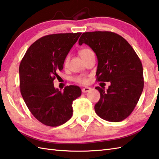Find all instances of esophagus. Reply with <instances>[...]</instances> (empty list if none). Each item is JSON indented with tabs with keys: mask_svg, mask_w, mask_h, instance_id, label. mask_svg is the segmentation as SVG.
Here are the masks:
<instances>
[{
	"mask_svg": "<svg viewBox=\"0 0 159 159\" xmlns=\"http://www.w3.org/2000/svg\"><path fill=\"white\" fill-rule=\"evenodd\" d=\"M90 90H91V88H89V87H85V88H83L82 89V92H83V93H85V92H88Z\"/></svg>",
	"mask_w": 159,
	"mask_h": 159,
	"instance_id": "esophagus-1",
	"label": "esophagus"
}]
</instances>
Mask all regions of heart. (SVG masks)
<instances>
[{"mask_svg": "<svg viewBox=\"0 0 159 159\" xmlns=\"http://www.w3.org/2000/svg\"><path fill=\"white\" fill-rule=\"evenodd\" d=\"M92 53H93V51H92L90 48H82V49H80L79 51L80 56H81L82 59H83L85 57L87 56L88 55ZM69 59H70V56H67L65 57V58L64 60V65L65 66L67 65L68 62H69ZM73 79L74 81L79 83H83V84H85V83H88V79L85 76H83V75H79V76H75Z\"/></svg>", "mask_w": 159, "mask_h": 159, "instance_id": "heart-1", "label": "heart"}]
</instances>
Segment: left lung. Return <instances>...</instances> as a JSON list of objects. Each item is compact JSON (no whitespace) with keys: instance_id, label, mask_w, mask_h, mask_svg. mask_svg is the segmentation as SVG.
Here are the masks:
<instances>
[{"instance_id":"1","label":"left lung","mask_w":159,"mask_h":159,"mask_svg":"<svg viewBox=\"0 0 159 159\" xmlns=\"http://www.w3.org/2000/svg\"><path fill=\"white\" fill-rule=\"evenodd\" d=\"M83 43L97 55V81L111 83L106 90L95 88L100 92L95 112L109 122L124 120L134 110L143 90V70L139 57L125 38L112 32L84 33L79 40V45Z\"/></svg>"}]
</instances>
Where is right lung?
I'll return each instance as SVG.
<instances>
[{"label": "right lung", "instance_id": "add662e5", "mask_svg": "<svg viewBox=\"0 0 159 159\" xmlns=\"http://www.w3.org/2000/svg\"><path fill=\"white\" fill-rule=\"evenodd\" d=\"M81 33H58L41 37L28 48L19 65L20 91L32 115L44 125L57 126L70 119L72 103L81 94L76 85L61 92L54 88L65 57Z\"/></svg>", "mask_w": 159, "mask_h": 159}]
</instances>
